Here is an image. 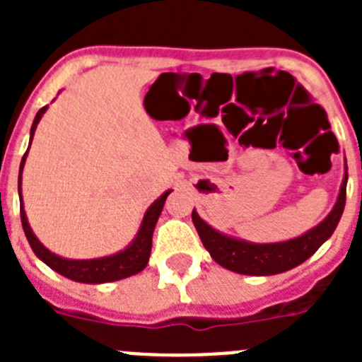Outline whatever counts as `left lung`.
<instances>
[{
    "label": "left lung",
    "instance_id": "1",
    "mask_svg": "<svg viewBox=\"0 0 362 362\" xmlns=\"http://www.w3.org/2000/svg\"><path fill=\"white\" fill-rule=\"evenodd\" d=\"M346 181L348 174H344L337 203L334 210L326 216V219L321 221L315 228L303 233L300 238L290 239V241L254 245V243L228 238L206 225L197 216L196 210L192 212V221L204 248L210 252L217 264L243 276H274V274L292 270L297 264L305 263L306 259L315 254L319 246L334 233L339 219L343 216L344 203H346Z\"/></svg>",
    "mask_w": 362,
    "mask_h": 362
}]
</instances>
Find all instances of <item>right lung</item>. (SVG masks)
Wrapping results in <instances>:
<instances>
[{"instance_id":"obj_1","label":"right lung","mask_w":362,"mask_h":362,"mask_svg":"<svg viewBox=\"0 0 362 362\" xmlns=\"http://www.w3.org/2000/svg\"><path fill=\"white\" fill-rule=\"evenodd\" d=\"M47 107L41 108L40 112L34 117V123H32L30 129V141L36 132V127L40 123L41 116L45 114ZM30 146V145H28ZM28 152V150H27ZM27 152H25L23 159H21V166H19V177H18V190L19 196H21V170L25 166V158H27ZM172 190H166L161 197H159L156 203L146 210L145 217H143L141 228L137 232L136 239L130 243V246H127L123 252L114 255H108V257H99V259H86V261H74V259H65L59 257V255L52 254L50 250H47L37 238L32 233L30 225L27 221V214L23 210V201H21V225H23L25 235L28 239V245L34 250V254L43 261L45 264H49L52 270H56L57 274L69 277L72 281H78V283H88V284H99V283H110V281H119L124 277L136 276L143 268L148 264L150 250H152V233L156 228V223H158L159 216H161V210L165 206V201L168 197Z\"/></svg>"}]
</instances>
